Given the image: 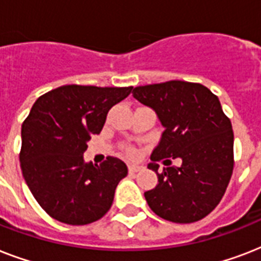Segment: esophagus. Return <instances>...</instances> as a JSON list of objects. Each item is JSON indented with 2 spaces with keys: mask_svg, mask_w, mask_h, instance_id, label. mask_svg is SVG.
Listing matches in <instances>:
<instances>
[{
  "mask_svg": "<svg viewBox=\"0 0 261 261\" xmlns=\"http://www.w3.org/2000/svg\"><path fill=\"white\" fill-rule=\"evenodd\" d=\"M141 169H142V167H139V165H135V164H128V171H130V173L139 172Z\"/></svg>",
  "mask_w": 261,
  "mask_h": 261,
  "instance_id": "34e87169",
  "label": "esophagus"
}]
</instances>
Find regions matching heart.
<instances>
[{"instance_id":"obj_1","label":"heart","mask_w":261,"mask_h":261,"mask_svg":"<svg viewBox=\"0 0 261 261\" xmlns=\"http://www.w3.org/2000/svg\"><path fill=\"white\" fill-rule=\"evenodd\" d=\"M127 151H128V154H130V155H134V153H135V151L133 150V149H128V150H127Z\"/></svg>"}]
</instances>
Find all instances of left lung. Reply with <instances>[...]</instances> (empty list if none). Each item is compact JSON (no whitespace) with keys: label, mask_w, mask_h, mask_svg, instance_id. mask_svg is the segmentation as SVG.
<instances>
[{"label":"left lung","mask_w":261,"mask_h":261,"mask_svg":"<svg viewBox=\"0 0 261 261\" xmlns=\"http://www.w3.org/2000/svg\"><path fill=\"white\" fill-rule=\"evenodd\" d=\"M133 96L154 111L164 127L147 165L159 177L145 192L147 204L171 222L204 218L221 202L233 172L234 137L218 97L202 84L187 81L137 87ZM163 158H180L182 165L159 174L155 161Z\"/></svg>","instance_id":"left-lung-1"}]
</instances>
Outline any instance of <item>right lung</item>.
Listing matches in <instances>:
<instances>
[{
  "mask_svg": "<svg viewBox=\"0 0 261 261\" xmlns=\"http://www.w3.org/2000/svg\"><path fill=\"white\" fill-rule=\"evenodd\" d=\"M131 89L63 85L40 96L22 123V176L43 210L59 222L88 225L112 206L126 164L116 157L87 163L84 153L108 111Z\"/></svg>",
  "mask_w": 261,
  "mask_h": 261,
  "instance_id": "obj_1",
  "label": "right lung"
}]
</instances>
